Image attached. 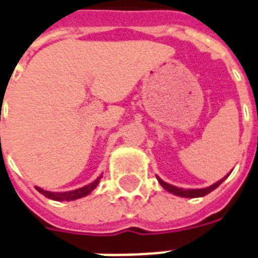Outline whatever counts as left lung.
Returning <instances> with one entry per match:
<instances>
[{
  "instance_id": "8db88e82",
  "label": "left lung",
  "mask_w": 258,
  "mask_h": 258,
  "mask_svg": "<svg viewBox=\"0 0 258 258\" xmlns=\"http://www.w3.org/2000/svg\"><path fill=\"white\" fill-rule=\"evenodd\" d=\"M227 176H229V174H227ZM227 176H226L225 178L219 180L218 182H215V184H212L211 186L202 188V189H182V188H177V186L170 185V184H168V182L162 181L160 177H157V178H158V181H160L161 185L164 186L165 189L168 190V192H170V194L177 195V196H181V198H200V196H206V195H208L210 192H212V190L215 189V188H218V186L221 185L222 182L225 181L226 178H227Z\"/></svg>"
}]
</instances>
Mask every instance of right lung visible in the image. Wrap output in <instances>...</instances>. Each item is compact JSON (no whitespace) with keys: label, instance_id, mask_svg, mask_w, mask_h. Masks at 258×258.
<instances>
[{"label":"right lung","instance_id":"obj_1","mask_svg":"<svg viewBox=\"0 0 258 258\" xmlns=\"http://www.w3.org/2000/svg\"><path fill=\"white\" fill-rule=\"evenodd\" d=\"M101 177V176H100ZM100 177H97L93 182H90L89 185L82 186V188H78V189L69 190V192H48V190H44L42 188L36 186V189L40 192L42 195H44L46 198L52 200H56V202H63V200H76L80 199V198H84L86 195H89L92 190L97 186V184L100 182Z\"/></svg>","mask_w":258,"mask_h":258}]
</instances>
